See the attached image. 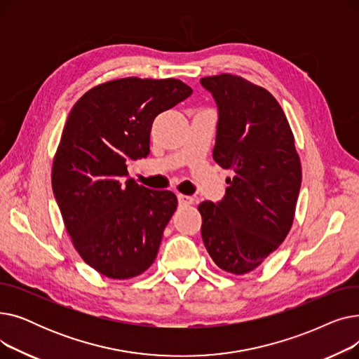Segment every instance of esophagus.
<instances>
[{"label":"esophagus","mask_w":359,"mask_h":359,"mask_svg":"<svg viewBox=\"0 0 359 359\" xmlns=\"http://www.w3.org/2000/svg\"><path fill=\"white\" fill-rule=\"evenodd\" d=\"M177 202H179V206H187V205H192L194 203V198L179 194L177 195Z\"/></svg>","instance_id":"esophagus-1"}]
</instances>
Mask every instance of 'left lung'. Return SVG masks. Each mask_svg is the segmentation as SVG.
Here are the masks:
<instances>
[{
	"instance_id": "obj_1",
	"label": "left lung",
	"mask_w": 359,
	"mask_h": 359,
	"mask_svg": "<svg viewBox=\"0 0 359 359\" xmlns=\"http://www.w3.org/2000/svg\"><path fill=\"white\" fill-rule=\"evenodd\" d=\"M218 109L214 160L231 168L221 201L202 202V240L215 265L243 275L285 240L294 221L301 164L284 110L237 75L201 80Z\"/></svg>"
}]
</instances>
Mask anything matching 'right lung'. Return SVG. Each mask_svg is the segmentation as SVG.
<instances>
[{"instance_id": "add662e5", "label": "right lung", "mask_w": 359, "mask_h": 359, "mask_svg": "<svg viewBox=\"0 0 359 359\" xmlns=\"http://www.w3.org/2000/svg\"><path fill=\"white\" fill-rule=\"evenodd\" d=\"M191 94L180 80L129 77L88 90L69 111L52 191L74 248L107 278H134L156 260L177 198L135 183L128 161L149 154L156 116Z\"/></svg>"}]
</instances>
